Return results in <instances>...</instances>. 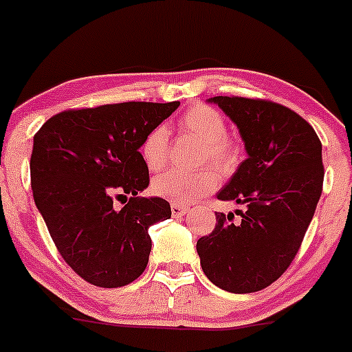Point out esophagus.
<instances>
[{
	"label": "esophagus",
	"instance_id": "1",
	"mask_svg": "<svg viewBox=\"0 0 352 352\" xmlns=\"http://www.w3.org/2000/svg\"><path fill=\"white\" fill-rule=\"evenodd\" d=\"M188 206H184V205H176V203H173L171 205V213H173V217H181V215H186L188 213Z\"/></svg>",
	"mask_w": 352,
	"mask_h": 352
}]
</instances>
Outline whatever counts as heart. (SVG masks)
Instances as JSON below:
<instances>
[{"instance_id":"heart-1","label":"heart","mask_w":352,"mask_h":352,"mask_svg":"<svg viewBox=\"0 0 352 352\" xmlns=\"http://www.w3.org/2000/svg\"><path fill=\"white\" fill-rule=\"evenodd\" d=\"M179 125L184 132L205 144L201 152V162H212L220 173H230L237 166V149L227 137V125L219 111L213 108L198 104L190 108L179 118ZM144 162L151 171H159L168 161V129L159 125L152 129L140 146ZM219 176L213 169L201 171H168L152 181V191L176 205H190L203 195L217 188Z\"/></svg>"}]
</instances>
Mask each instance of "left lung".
<instances>
[{
    "instance_id": "obj_1",
    "label": "left lung",
    "mask_w": 352,
    "mask_h": 352,
    "mask_svg": "<svg viewBox=\"0 0 352 352\" xmlns=\"http://www.w3.org/2000/svg\"><path fill=\"white\" fill-rule=\"evenodd\" d=\"M208 101L237 125L248 152L217 198L245 205V212L239 210L237 226L219 213L212 234L198 239L201 270L226 292H259L288 270L302 245L322 195V144L283 104L241 96Z\"/></svg>"
}]
</instances>
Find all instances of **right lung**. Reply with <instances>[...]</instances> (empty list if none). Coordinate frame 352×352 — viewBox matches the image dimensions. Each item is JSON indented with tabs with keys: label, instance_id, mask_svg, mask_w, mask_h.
<instances>
[{
	"label": "right lung",
	"instance_id": "obj_1",
	"mask_svg": "<svg viewBox=\"0 0 352 352\" xmlns=\"http://www.w3.org/2000/svg\"><path fill=\"white\" fill-rule=\"evenodd\" d=\"M173 103L101 104L54 115L34 137V200L64 261L88 283L120 288L149 263V227L171 219L157 197H139L149 169L139 149ZM115 197H125L117 209Z\"/></svg>",
	"mask_w": 352,
	"mask_h": 352
}]
</instances>
